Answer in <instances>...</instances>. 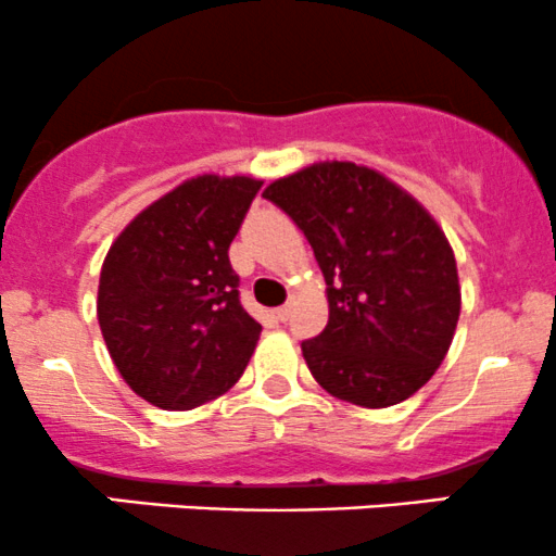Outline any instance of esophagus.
I'll use <instances>...</instances> for the list:
<instances>
[{
    "instance_id": "esophagus-1",
    "label": "esophagus",
    "mask_w": 556,
    "mask_h": 556,
    "mask_svg": "<svg viewBox=\"0 0 556 556\" xmlns=\"http://www.w3.org/2000/svg\"><path fill=\"white\" fill-rule=\"evenodd\" d=\"M290 311H292V306L288 303V306H279L277 311H274V316H277L279 321H288L290 319Z\"/></svg>"
}]
</instances>
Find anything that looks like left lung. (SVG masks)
<instances>
[{
  "label": "left lung",
  "instance_id": "obj_1",
  "mask_svg": "<svg viewBox=\"0 0 556 556\" xmlns=\"http://www.w3.org/2000/svg\"><path fill=\"white\" fill-rule=\"evenodd\" d=\"M264 198L298 224L325 274L329 321L301 343L314 380L364 408L417 393L446 358L462 308L435 218L380 170L348 161L271 181Z\"/></svg>",
  "mask_w": 556,
  "mask_h": 556
}]
</instances>
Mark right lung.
<instances>
[{"mask_svg":"<svg viewBox=\"0 0 556 556\" xmlns=\"http://www.w3.org/2000/svg\"><path fill=\"white\" fill-rule=\"evenodd\" d=\"M264 181L203 174L148 205L105 255L97 319L115 369L152 406L187 412L245 371L261 325L229 245Z\"/></svg>","mask_w":556,"mask_h":556,"instance_id":"1","label":"right lung"}]
</instances>
